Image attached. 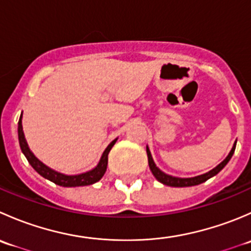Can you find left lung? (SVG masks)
Instances as JSON below:
<instances>
[{"mask_svg":"<svg viewBox=\"0 0 251 251\" xmlns=\"http://www.w3.org/2000/svg\"><path fill=\"white\" fill-rule=\"evenodd\" d=\"M235 144H237V141L234 142L233 147H232L231 151L228 153V155L226 156L224 161L219 164L216 168H214L212 170H210L209 173H205L203 175H199V176H194V177H186V178H182V177H176V176H171V175L165 174L164 171H161L158 166L155 165L153 160V156H151V151H149L148 146H147V155H148V164H149V169H151V174L154 175L156 179H158L160 183L166 184V186L170 187H191V186H197V184H201L203 182L207 181L209 178L214 177L215 175H217L225 166L227 165L229 160H231L232 155H233L234 151H235Z\"/></svg>","mask_w":251,"mask_h":251,"instance_id":"8db88e82","label":"left lung"}]
</instances>
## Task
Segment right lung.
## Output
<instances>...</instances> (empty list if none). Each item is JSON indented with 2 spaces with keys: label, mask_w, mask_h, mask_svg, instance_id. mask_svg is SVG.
Wrapping results in <instances>:
<instances>
[{
  "label": "right lung",
  "mask_w": 251,
  "mask_h": 251,
  "mask_svg": "<svg viewBox=\"0 0 251 251\" xmlns=\"http://www.w3.org/2000/svg\"><path fill=\"white\" fill-rule=\"evenodd\" d=\"M22 119H23V114L20 115L19 123H18V138H19L20 149H22L23 154H24L25 158L27 159L30 165L34 168V170L36 171L37 174L41 175L42 177H45V178L48 179V181L53 182V183L58 184V186L81 187V186H90V184L96 183V182H98L103 176H104L105 171H107V165H108V154H109L110 149L113 148L115 142L118 141V138H115V140L111 141L110 143L108 144V147L105 148V151H103L98 164L92 169V170L86 171V173H82V174H77V175H65L50 169V166L46 165V164H44L41 160H39V159L35 156V154L30 151L29 144H27L26 140H25L24 131H23Z\"/></svg>",
  "instance_id": "right-lung-1"
}]
</instances>
